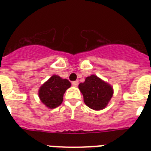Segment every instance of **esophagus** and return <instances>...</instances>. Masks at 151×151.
<instances>
[{
  "label": "esophagus",
  "instance_id": "esophagus-1",
  "mask_svg": "<svg viewBox=\"0 0 151 151\" xmlns=\"http://www.w3.org/2000/svg\"><path fill=\"white\" fill-rule=\"evenodd\" d=\"M78 84H79V81H73V82H72V85L74 86V87H77L78 85Z\"/></svg>",
  "mask_w": 151,
  "mask_h": 151
}]
</instances>
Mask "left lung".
<instances>
[{
  "label": "left lung",
  "instance_id": "left-lung-1",
  "mask_svg": "<svg viewBox=\"0 0 151 151\" xmlns=\"http://www.w3.org/2000/svg\"><path fill=\"white\" fill-rule=\"evenodd\" d=\"M78 88L85 104L95 110L104 109L114 94L112 86L94 74L87 77L85 82L79 84Z\"/></svg>",
  "mask_w": 151,
  "mask_h": 151
}]
</instances>
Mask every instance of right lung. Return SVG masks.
I'll use <instances>...</instances> for the list:
<instances>
[{
    "instance_id": "1",
    "label": "right lung",
    "mask_w": 151,
    "mask_h": 151,
    "mask_svg": "<svg viewBox=\"0 0 151 151\" xmlns=\"http://www.w3.org/2000/svg\"><path fill=\"white\" fill-rule=\"evenodd\" d=\"M70 86V82L67 79L53 75L40 87L39 98L47 107L54 109L63 103L64 93Z\"/></svg>"
}]
</instances>
